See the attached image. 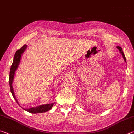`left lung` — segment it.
<instances>
[{"label": "left lung", "instance_id": "8db88e82", "mask_svg": "<svg viewBox=\"0 0 134 134\" xmlns=\"http://www.w3.org/2000/svg\"><path fill=\"white\" fill-rule=\"evenodd\" d=\"M116 48L118 49V50L119 51V52L120 53H121V54H122V57H123V58H124V61L126 63V58H125V55H124V52H123V51H122V48L121 47H119V46H117L116 47Z\"/></svg>", "mask_w": 134, "mask_h": 134}]
</instances>
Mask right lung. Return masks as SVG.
Returning a JSON list of instances; mask_svg holds the SVG:
<instances>
[{
	"instance_id": "obj_1",
	"label": "right lung",
	"mask_w": 134,
	"mask_h": 134,
	"mask_svg": "<svg viewBox=\"0 0 134 134\" xmlns=\"http://www.w3.org/2000/svg\"><path fill=\"white\" fill-rule=\"evenodd\" d=\"M26 47H27V45H24L21 49H18V50L16 52V53L14 55V58H13L12 64L11 65L10 73H9V85H10V92L13 97V98L15 99V100L18 104H19V103L18 102L17 99L16 98V96L14 93V91H13L12 83H13V80H14L15 71H16L18 67H19L20 62H21V57L22 55V54H23L24 53V51H25ZM54 104V103H51V104H46V105H40V106H36V107H32L28 109H25L23 108H23L25 110H26L29 113H42V112H47V111L51 109V108H53Z\"/></svg>"
}]
</instances>
